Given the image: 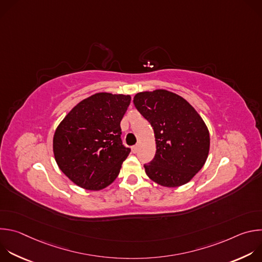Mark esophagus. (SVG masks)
Returning <instances> with one entry per match:
<instances>
[{"label": "esophagus", "instance_id": "1", "mask_svg": "<svg viewBox=\"0 0 262 262\" xmlns=\"http://www.w3.org/2000/svg\"><path fill=\"white\" fill-rule=\"evenodd\" d=\"M138 149H139V146H138V145H135V146L132 147V150H133L134 154H137V152H138Z\"/></svg>", "mask_w": 262, "mask_h": 262}]
</instances>
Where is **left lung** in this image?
Masks as SVG:
<instances>
[{
	"label": "left lung",
	"mask_w": 262,
	"mask_h": 262,
	"mask_svg": "<svg viewBox=\"0 0 262 262\" xmlns=\"http://www.w3.org/2000/svg\"><path fill=\"white\" fill-rule=\"evenodd\" d=\"M134 104L156 137V156L144 165L148 177L167 188L189 182L209 151V133L200 115L184 98L163 89L137 93Z\"/></svg>",
	"instance_id": "8db88e82"
}]
</instances>
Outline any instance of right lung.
<instances>
[{
    "label": "right lung",
    "mask_w": 262,
    "mask_h": 262,
    "mask_svg": "<svg viewBox=\"0 0 262 262\" xmlns=\"http://www.w3.org/2000/svg\"><path fill=\"white\" fill-rule=\"evenodd\" d=\"M130 96L96 93L74 106L57 127L53 149L60 170L81 188L99 191L113 182L130 152L120 122Z\"/></svg>",
    "instance_id": "1"
}]
</instances>
